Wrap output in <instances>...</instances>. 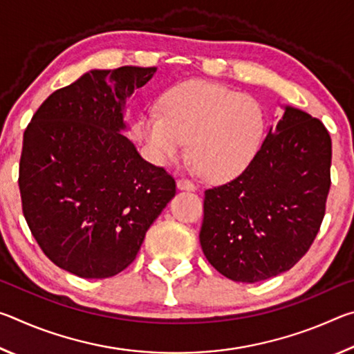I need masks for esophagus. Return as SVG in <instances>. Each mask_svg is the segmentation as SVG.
I'll list each match as a JSON object with an SVG mask.
<instances>
[{"mask_svg": "<svg viewBox=\"0 0 354 354\" xmlns=\"http://www.w3.org/2000/svg\"><path fill=\"white\" fill-rule=\"evenodd\" d=\"M178 189L181 190H195V184L190 181L187 178H181L178 179Z\"/></svg>", "mask_w": 354, "mask_h": 354, "instance_id": "1", "label": "esophagus"}]
</instances>
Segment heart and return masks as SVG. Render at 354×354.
<instances>
[{"mask_svg":"<svg viewBox=\"0 0 354 354\" xmlns=\"http://www.w3.org/2000/svg\"><path fill=\"white\" fill-rule=\"evenodd\" d=\"M142 139L158 162L190 159L203 176L231 178L253 162L266 137L261 103L234 88L209 82L178 84L164 95L162 111L140 118Z\"/></svg>","mask_w":354,"mask_h":354,"instance_id":"1","label":"heart"}]
</instances>
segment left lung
<instances>
[{"mask_svg":"<svg viewBox=\"0 0 354 354\" xmlns=\"http://www.w3.org/2000/svg\"><path fill=\"white\" fill-rule=\"evenodd\" d=\"M331 154L325 124L287 106L253 162L205 190L200 243L215 270L237 283L290 270L325 217Z\"/></svg>","mask_w":354,"mask_h":354,"instance_id":"1","label":"left lung"}]
</instances>
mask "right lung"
I'll return each instance as SVG.
<instances>
[{"label": "right lung", "instance_id": "add662e5", "mask_svg": "<svg viewBox=\"0 0 354 354\" xmlns=\"http://www.w3.org/2000/svg\"><path fill=\"white\" fill-rule=\"evenodd\" d=\"M154 71H88L51 93L23 134V215L48 259L76 277L124 270L176 194L164 167L142 159L120 133L128 100Z\"/></svg>", "mask_w": 354, "mask_h": 354}]
</instances>
